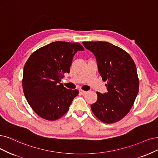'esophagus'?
<instances>
[{"label":"esophagus","mask_w":158,"mask_h":158,"mask_svg":"<svg viewBox=\"0 0 158 158\" xmlns=\"http://www.w3.org/2000/svg\"><path fill=\"white\" fill-rule=\"evenodd\" d=\"M79 92H80L81 94L85 95V94H86L87 92H86V91H85V90H82V89H80V90H79Z\"/></svg>","instance_id":"34e87169"}]
</instances>
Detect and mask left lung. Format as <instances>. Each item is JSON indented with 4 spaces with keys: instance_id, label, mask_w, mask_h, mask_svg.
Listing matches in <instances>:
<instances>
[{
    "instance_id": "obj_1",
    "label": "left lung",
    "mask_w": 158,
    "mask_h": 158,
    "mask_svg": "<svg viewBox=\"0 0 158 158\" xmlns=\"http://www.w3.org/2000/svg\"><path fill=\"white\" fill-rule=\"evenodd\" d=\"M85 48L96 58L98 71L107 92H96L98 100L91 105L92 113L104 123L112 124L123 118L137 96L139 80L135 64L124 49L106 42H83Z\"/></svg>"
}]
</instances>
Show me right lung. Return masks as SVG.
<instances>
[{
  "mask_svg": "<svg viewBox=\"0 0 158 158\" xmlns=\"http://www.w3.org/2000/svg\"><path fill=\"white\" fill-rule=\"evenodd\" d=\"M84 50L79 43L58 41L39 48L28 58L23 69V90L41 118L53 121L68 112L79 90L66 89L60 81L69 72L75 54Z\"/></svg>",
  "mask_w": 158,
  "mask_h": 158,
  "instance_id": "add662e5",
  "label": "right lung"
}]
</instances>
